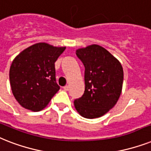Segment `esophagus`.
<instances>
[{"label": "esophagus", "instance_id": "1", "mask_svg": "<svg viewBox=\"0 0 151 151\" xmlns=\"http://www.w3.org/2000/svg\"><path fill=\"white\" fill-rule=\"evenodd\" d=\"M68 88H69V86H64L63 89H64V90H65V91H68Z\"/></svg>", "mask_w": 151, "mask_h": 151}]
</instances>
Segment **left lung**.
I'll list each match as a JSON object with an SVG mask.
<instances>
[{"instance_id":"1","label":"left lung","mask_w":151,"mask_h":151,"mask_svg":"<svg viewBox=\"0 0 151 151\" xmlns=\"http://www.w3.org/2000/svg\"><path fill=\"white\" fill-rule=\"evenodd\" d=\"M76 54L85 67V91L75 100V108L86 119L103 116L116 104L121 95L122 66L111 53L96 44L79 48Z\"/></svg>"}]
</instances>
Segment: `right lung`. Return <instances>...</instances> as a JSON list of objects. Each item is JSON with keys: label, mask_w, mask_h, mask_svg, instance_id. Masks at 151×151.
Segmentation results:
<instances>
[{"label": "right lung", "mask_w": 151, "mask_h": 151, "mask_svg": "<svg viewBox=\"0 0 151 151\" xmlns=\"http://www.w3.org/2000/svg\"><path fill=\"white\" fill-rule=\"evenodd\" d=\"M65 48L38 43L15 57L10 67L9 79L13 95L22 107L39 111L58 91L55 63Z\"/></svg>", "instance_id": "1"}]
</instances>
